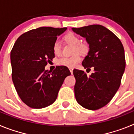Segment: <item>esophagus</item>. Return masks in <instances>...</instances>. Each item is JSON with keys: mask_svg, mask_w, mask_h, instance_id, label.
I'll use <instances>...</instances> for the list:
<instances>
[{"mask_svg": "<svg viewBox=\"0 0 134 134\" xmlns=\"http://www.w3.org/2000/svg\"><path fill=\"white\" fill-rule=\"evenodd\" d=\"M69 70H70V73H71V74H72V73H73V68H70Z\"/></svg>", "mask_w": 134, "mask_h": 134, "instance_id": "1", "label": "esophagus"}]
</instances>
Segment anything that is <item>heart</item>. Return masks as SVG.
Returning a JSON list of instances; mask_svg holds the SVG:
<instances>
[{
    "label": "heart",
    "mask_w": 134,
    "mask_h": 134,
    "mask_svg": "<svg viewBox=\"0 0 134 134\" xmlns=\"http://www.w3.org/2000/svg\"><path fill=\"white\" fill-rule=\"evenodd\" d=\"M64 40L68 43L73 45V54L79 52L85 54L88 50V46L85 43H80V39L77 35L69 33L64 36ZM53 52L55 55H59L61 53V46L60 41L58 40H55L53 43ZM81 61V57L80 54H76L70 57H61L57 60V64L58 66H66L68 68H74L78 63Z\"/></svg>",
    "instance_id": "b5f03b06"
}]
</instances>
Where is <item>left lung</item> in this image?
Segmentation results:
<instances>
[{
    "instance_id": "obj_1",
    "label": "left lung",
    "mask_w": 134,
    "mask_h": 134,
    "mask_svg": "<svg viewBox=\"0 0 134 134\" xmlns=\"http://www.w3.org/2000/svg\"><path fill=\"white\" fill-rule=\"evenodd\" d=\"M72 30L89 44V52L82 64L90 70L91 67L94 69L90 76L83 70H73L76 99L87 109H99L110 102L120 86L125 68L124 46L113 32L100 25Z\"/></svg>"
}]
</instances>
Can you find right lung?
Masks as SVG:
<instances>
[{
    "label": "right lung",
    "instance_id": "obj_1",
    "mask_svg": "<svg viewBox=\"0 0 134 134\" xmlns=\"http://www.w3.org/2000/svg\"><path fill=\"white\" fill-rule=\"evenodd\" d=\"M66 29L41 27L31 29L16 40L10 52L14 86L20 99L31 108L52 105L65 78L71 74L66 66H57L52 72L45 70L55 57L53 43Z\"/></svg>",
    "mask_w": 134,
    "mask_h": 134
}]
</instances>
